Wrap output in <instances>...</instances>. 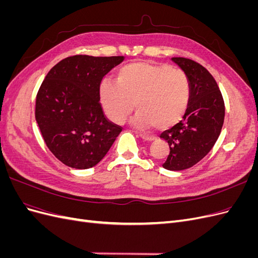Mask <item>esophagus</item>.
<instances>
[{"label": "esophagus", "mask_w": 258, "mask_h": 258, "mask_svg": "<svg viewBox=\"0 0 258 258\" xmlns=\"http://www.w3.org/2000/svg\"><path fill=\"white\" fill-rule=\"evenodd\" d=\"M140 138L143 139L144 141H146V142H153L154 140H155V138H154V137H152V136H148V135H142V134H140Z\"/></svg>", "instance_id": "esophagus-1"}]
</instances>
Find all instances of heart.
<instances>
[{"mask_svg":"<svg viewBox=\"0 0 258 258\" xmlns=\"http://www.w3.org/2000/svg\"><path fill=\"white\" fill-rule=\"evenodd\" d=\"M191 95L188 76L181 69L153 62L135 61L122 66L114 82L99 84L98 97L104 113L120 123L135 108L138 128L166 130L183 118Z\"/></svg>","mask_w":258,"mask_h":258,"instance_id":"obj_1","label":"heart"}]
</instances>
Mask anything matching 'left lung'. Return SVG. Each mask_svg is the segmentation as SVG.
<instances>
[{"label": "left lung", "instance_id": "1", "mask_svg": "<svg viewBox=\"0 0 258 258\" xmlns=\"http://www.w3.org/2000/svg\"><path fill=\"white\" fill-rule=\"evenodd\" d=\"M172 61L188 76L191 95L183 119L160 135L170 147L162 167L181 171L196 165L212 150L221 135L225 104L217 83L205 67L182 57Z\"/></svg>", "mask_w": 258, "mask_h": 258}]
</instances>
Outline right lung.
I'll return each instance as SVG.
<instances>
[{
    "label": "right lung",
    "mask_w": 258,
    "mask_h": 258,
    "mask_svg": "<svg viewBox=\"0 0 258 258\" xmlns=\"http://www.w3.org/2000/svg\"><path fill=\"white\" fill-rule=\"evenodd\" d=\"M122 56L76 54L51 68L35 101V119L49 151L66 166H96L122 128L108 120L98 97L103 76Z\"/></svg>",
    "instance_id": "obj_1"
}]
</instances>
